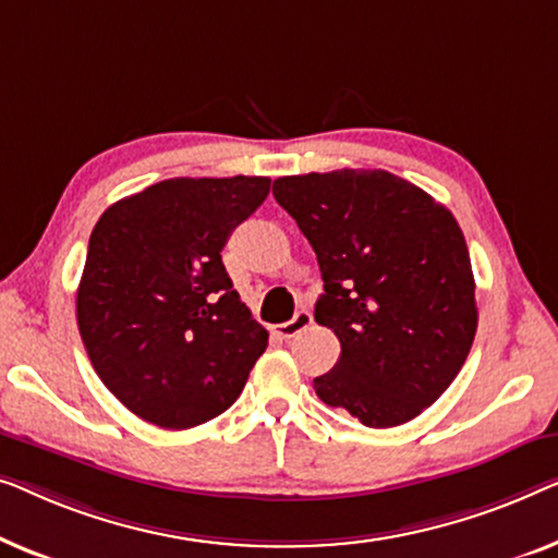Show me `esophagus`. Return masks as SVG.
<instances>
[{"label": "esophagus", "mask_w": 558, "mask_h": 558, "mask_svg": "<svg viewBox=\"0 0 558 558\" xmlns=\"http://www.w3.org/2000/svg\"><path fill=\"white\" fill-rule=\"evenodd\" d=\"M313 324V316L305 308H301L295 313L293 318L288 320V324H280V326H272V333L278 336V339H282V341H288V339H295L298 333L301 331H305V328H308Z\"/></svg>", "instance_id": "34e87169"}]
</instances>
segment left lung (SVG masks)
<instances>
[{"mask_svg": "<svg viewBox=\"0 0 558 558\" xmlns=\"http://www.w3.org/2000/svg\"><path fill=\"white\" fill-rule=\"evenodd\" d=\"M272 194L318 257L316 320L341 356L313 379L320 402L366 427L425 412L465 364L475 278L458 219L384 169L280 177Z\"/></svg>", "mask_w": 558, "mask_h": 558, "instance_id": "left-lung-1", "label": "left lung"}]
</instances>
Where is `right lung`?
Here are the masks:
<instances>
[{
	"instance_id": "right-lung-1",
	"label": "right lung",
	"mask_w": 558,
	"mask_h": 558,
	"mask_svg": "<svg viewBox=\"0 0 558 558\" xmlns=\"http://www.w3.org/2000/svg\"><path fill=\"white\" fill-rule=\"evenodd\" d=\"M268 177L167 179L100 215L75 298L100 381L141 420L190 429L230 410L268 331L222 265Z\"/></svg>"
}]
</instances>
